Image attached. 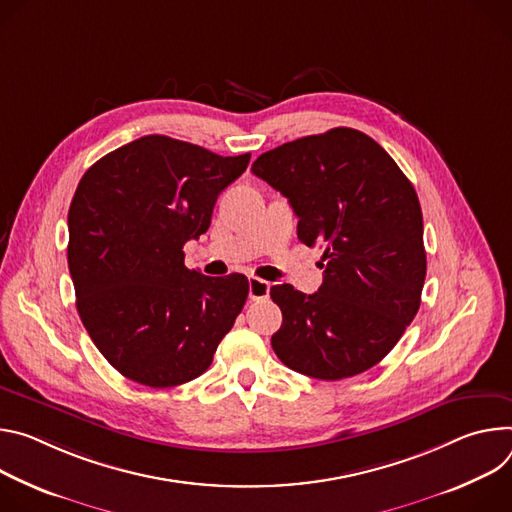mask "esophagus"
Listing matches in <instances>:
<instances>
[{
	"instance_id": "esophagus-1",
	"label": "esophagus",
	"mask_w": 512,
	"mask_h": 512,
	"mask_svg": "<svg viewBox=\"0 0 512 512\" xmlns=\"http://www.w3.org/2000/svg\"><path fill=\"white\" fill-rule=\"evenodd\" d=\"M248 285H250V299L252 301H260V299H266L270 295V282L258 278V276H250L248 278Z\"/></svg>"
}]
</instances>
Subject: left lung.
Masks as SVG:
<instances>
[{
    "label": "left lung",
    "mask_w": 512,
    "mask_h": 512,
    "mask_svg": "<svg viewBox=\"0 0 512 512\" xmlns=\"http://www.w3.org/2000/svg\"><path fill=\"white\" fill-rule=\"evenodd\" d=\"M252 173L285 195L305 246L325 248L323 285L270 289L282 311L278 360L319 380L376 366L421 305L423 213L411 181L370 136L333 128L260 154Z\"/></svg>",
    "instance_id": "obj_1"
}]
</instances>
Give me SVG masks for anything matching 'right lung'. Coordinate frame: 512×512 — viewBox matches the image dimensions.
<instances>
[{
  "mask_svg": "<svg viewBox=\"0 0 512 512\" xmlns=\"http://www.w3.org/2000/svg\"><path fill=\"white\" fill-rule=\"evenodd\" d=\"M248 162L152 134L79 181L67 248L77 311L126 378L168 388L201 376L244 309L248 278L189 270L183 246L209 230L217 195Z\"/></svg>",
  "mask_w": 512,
  "mask_h": 512,
  "instance_id": "add662e5",
  "label": "right lung"
}]
</instances>
